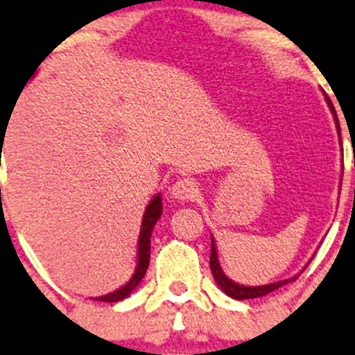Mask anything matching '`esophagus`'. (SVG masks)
<instances>
[{"label":"esophagus","instance_id":"34e87169","mask_svg":"<svg viewBox=\"0 0 355 355\" xmlns=\"http://www.w3.org/2000/svg\"><path fill=\"white\" fill-rule=\"evenodd\" d=\"M171 196L180 202H189L198 198V185L192 178H178L173 185H171Z\"/></svg>","mask_w":355,"mask_h":355}]
</instances>
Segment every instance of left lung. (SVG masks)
Instances as JSON below:
<instances>
[{
  "instance_id": "left-lung-1",
  "label": "left lung",
  "mask_w": 355,
  "mask_h": 355,
  "mask_svg": "<svg viewBox=\"0 0 355 355\" xmlns=\"http://www.w3.org/2000/svg\"><path fill=\"white\" fill-rule=\"evenodd\" d=\"M328 105H330V108L333 110L331 106V101H328ZM333 113H335V110H333ZM338 121V120H336ZM338 127V125H336ZM340 130V127H338ZM209 266H211V273H213L214 280H216V284L220 285L221 290H223L227 295H230L232 299H237V300H244V299H256V297H263V295H268L270 292H275L277 288L284 287V285L290 284V282H293L295 278H299V275L293 278H288V280H282V282H277V284H270V285H263V287H244V285H237L235 282H232L230 278L225 277V273L221 271L220 268V263H218V256H216V247H214V241L211 239V256H209Z\"/></svg>"
}]
</instances>
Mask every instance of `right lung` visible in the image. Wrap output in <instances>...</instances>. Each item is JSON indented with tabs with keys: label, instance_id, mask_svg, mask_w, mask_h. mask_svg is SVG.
Listing matches in <instances>:
<instances>
[{
	"label": "right lung",
	"instance_id": "add662e5",
	"mask_svg": "<svg viewBox=\"0 0 355 355\" xmlns=\"http://www.w3.org/2000/svg\"><path fill=\"white\" fill-rule=\"evenodd\" d=\"M3 139V135H1ZM161 216V198L156 196L155 199L149 202V206L146 207L144 220H142V228H141V237H139V264L137 270H135L134 277L130 278L127 285H123L121 288H118L116 292L108 293V295L98 297L94 300H101V302H118V300L125 299V297L130 295L134 292V288L141 284V280L144 278L146 271L149 266V257H151V234L153 228H155L156 221Z\"/></svg>",
	"mask_w": 355,
	"mask_h": 355
}]
</instances>
